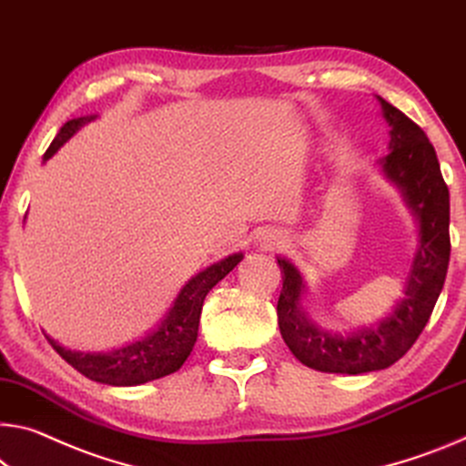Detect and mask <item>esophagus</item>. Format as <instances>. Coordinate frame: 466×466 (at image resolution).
Segmentation results:
<instances>
[{
    "label": "esophagus",
    "instance_id": "esophagus-1",
    "mask_svg": "<svg viewBox=\"0 0 466 466\" xmlns=\"http://www.w3.org/2000/svg\"><path fill=\"white\" fill-rule=\"evenodd\" d=\"M259 242H261V248L271 250V248H278L279 245H284V236L276 234V232H268V234L261 236Z\"/></svg>",
    "mask_w": 466,
    "mask_h": 466
}]
</instances>
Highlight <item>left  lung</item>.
<instances>
[{
  "label": "left lung",
  "mask_w": 466,
  "mask_h": 466,
  "mask_svg": "<svg viewBox=\"0 0 466 466\" xmlns=\"http://www.w3.org/2000/svg\"><path fill=\"white\" fill-rule=\"evenodd\" d=\"M378 99L390 127V153L380 159V167L419 221V247L406 278L404 299L396 302L394 311L375 326L349 334L321 329L309 319L300 305L305 292L300 271L278 257L284 279L278 300L279 334L302 365L323 373L360 375L402 359L430 321L448 273L450 193L438 155L410 117L386 99Z\"/></svg>",
  "instance_id": "8db88e82"
}]
</instances>
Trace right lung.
I'll return each instance as SVG.
<instances>
[{
	"label": "right lung",
	"instance_id": "obj_1",
	"mask_svg": "<svg viewBox=\"0 0 466 466\" xmlns=\"http://www.w3.org/2000/svg\"><path fill=\"white\" fill-rule=\"evenodd\" d=\"M95 117L97 116H83L66 122L43 155V161L54 157L66 140H70L80 127H85ZM240 261L242 253H234L198 271L182 286L157 329H153L151 334L137 339V342L122 346V349L107 352H80L64 349L49 336L46 338L66 363L93 381L107 383V386H140V383L166 378V375L178 371L184 360L188 359V354L193 352L207 292L219 279H224Z\"/></svg>",
	"mask_w": 466,
	"mask_h": 466
}]
</instances>
